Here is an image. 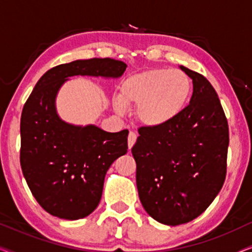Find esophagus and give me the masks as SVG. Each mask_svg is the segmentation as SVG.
Instances as JSON below:
<instances>
[{"label":"esophagus","instance_id":"1","mask_svg":"<svg viewBox=\"0 0 252 252\" xmlns=\"http://www.w3.org/2000/svg\"><path fill=\"white\" fill-rule=\"evenodd\" d=\"M136 134L134 132H129L128 134V140H127V142H128V148L130 149L134 146V143L136 142Z\"/></svg>","mask_w":252,"mask_h":252}]
</instances>
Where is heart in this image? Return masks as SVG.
<instances>
[{"mask_svg": "<svg viewBox=\"0 0 252 252\" xmlns=\"http://www.w3.org/2000/svg\"><path fill=\"white\" fill-rule=\"evenodd\" d=\"M191 92L190 79L185 72L155 68L126 78L120 85V96L113 108L120 115L128 106H137L136 116L143 125H166L180 115Z\"/></svg>", "mask_w": 252, "mask_h": 252, "instance_id": "heart-1", "label": "heart"}]
</instances>
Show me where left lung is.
<instances>
[{
	"instance_id": "1",
	"label": "left lung",
	"mask_w": 252,
	"mask_h": 252,
	"mask_svg": "<svg viewBox=\"0 0 252 252\" xmlns=\"http://www.w3.org/2000/svg\"><path fill=\"white\" fill-rule=\"evenodd\" d=\"M192 80L189 105L166 125L141 127L132 148L140 201L168 226L191 221L219 194L226 178L228 124L206 78L180 65Z\"/></svg>"
}]
</instances>
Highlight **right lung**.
<instances>
[{
    "mask_svg": "<svg viewBox=\"0 0 252 252\" xmlns=\"http://www.w3.org/2000/svg\"><path fill=\"white\" fill-rule=\"evenodd\" d=\"M126 67L111 58L61 64L40 78L24 105L20 165L33 196L51 216L78 220L91 215L109 167L128 149L127 129L110 133L93 124L64 122L56 109L58 92L74 75L116 79Z\"/></svg>",
    "mask_w": 252,
    "mask_h": 252,
    "instance_id": "1",
    "label": "right lung"
}]
</instances>
